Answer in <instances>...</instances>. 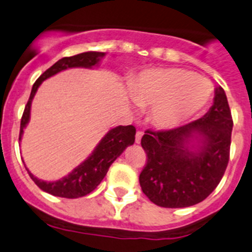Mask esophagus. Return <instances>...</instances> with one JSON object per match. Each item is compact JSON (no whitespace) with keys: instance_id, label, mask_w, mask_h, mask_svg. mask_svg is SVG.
<instances>
[{"instance_id":"34e87169","label":"esophagus","mask_w":252,"mask_h":252,"mask_svg":"<svg viewBox=\"0 0 252 252\" xmlns=\"http://www.w3.org/2000/svg\"><path fill=\"white\" fill-rule=\"evenodd\" d=\"M142 136H143V132H142V131H137V133H136V143H139V142H141Z\"/></svg>"}]
</instances>
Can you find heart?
<instances>
[{"instance_id":"obj_1","label":"heart","mask_w":252,"mask_h":252,"mask_svg":"<svg viewBox=\"0 0 252 252\" xmlns=\"http://www.w3.org/2000/svg\"><path fill=\"white\" fill-rule=\"evenodd\" d=\"M139 106H153L151 119L159 127H174L202 109L213 94L211 81L180 68H152L129 83Z\"/></svg>"}]
</instances>
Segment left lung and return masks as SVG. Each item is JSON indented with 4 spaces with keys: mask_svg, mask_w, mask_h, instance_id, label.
Segmentation results:
<instances>
[{
    "mask_svg": "<svg viewBox=\"0 0 252 252\" xmlns=\"http://www.w3.org/2000/svg\"><path fill=\"white\" fill-rule=\"evenodd\" d=\"M231 129L230 108L221 87L216 89L213 105L203 118L165 131L147 129L141 139L147 163L139 174L144 195L165 208L202 202L225 173ZM193 136L201 143L196 151L188 147Z\"/></svg>",
    "mask_w": 252,
    "mask_h": 252,
    "instance_id": "obj_1",
    "label": "left lung"
}]
</instances>
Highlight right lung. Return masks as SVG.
<instances>
[{"label":"right lung","mask_w":252,"mask_h":252,"mask_svg":"<svg viewBox=\"0 0 252 252\" xmlns=\"http://www.w3.org/2000/svg\"><path fill=\"white\" fill-rule=\"evenodd\" d=\"M104 52L88 51L82 52V54L74 55V56L63 57L59 60L56 63L52 64L50 68H47L44 73L39 77L32 88L31 96L24 108L23 116L21 120V132H19V141L23 134L24 127L29 123L31 118V106L32 100L38 91L39 86L42 81L47 79L49 77L63 71V69L72 68V67H91L95 66L101 57L104 56ZM134 134H136V128L134 126H118L115 128L110 129L108 133L104 136V138L99 142L98 146L95 147L94 152L88 159L83 161L81 165L77 166L72 170L68 175L60 179L57 181H42L36 179L31 171L28 170L29 176L32 180L40 188L42 191L50 193V195L57 196V197L64 198H78L88 195L92 191L95 190L96 186L101 183L104 176L108 173L109 168L114 163L116 158L126 149V147L131 146L134 142Z\"/></svg>","instance_id":"add662e5"}]
</instances>
